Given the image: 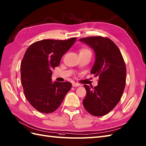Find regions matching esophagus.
Segmentation results:
<instances>
[{"label":"esophagus","instance_id":"obj_1","mask_svg":"<svg viewBox=\"0 0 146 146\" xmlns=\"http://www.w3.org/2000/svg\"><path fill=\"white\" fill-rule=\"evenodd\" d=\"M80 85H81V84L80 83H73L72 84V86L73 87H77V86H79Z\"/></svg>","mask_w":146,"mask_h":146}]
</instances>
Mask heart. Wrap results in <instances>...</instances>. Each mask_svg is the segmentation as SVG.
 Listing matches in <instances>:
<instances>
[{
  "instance_id": "heart-1",
  "label": "heart",
  "mask_w": 146,
  "mask_h": 146,
  "mask_svg": "<svg viewBox=\"0 0 146 146\" xmlns=\"http://www.w3.org/2000/svg\"><path fill=\"white\" fill-rule=\"evenodd\" d=\"M90 52V51L89 49H88L86 48H81L80 50V52Z\"/></svg>"
}]
</instances>
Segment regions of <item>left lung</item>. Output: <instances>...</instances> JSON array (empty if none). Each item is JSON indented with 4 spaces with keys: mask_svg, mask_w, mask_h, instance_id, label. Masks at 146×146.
Instances as JSON below:
<instances>
[{
    "mask_svg": "<svg viewBox=\"0 0 146 146\" xmlns=\"http://www.w3.org/2000/svg\"><path fill=\"white\" fill-rule=\"evenodd\" d=\"M95 53L91 74L99 76L94 88L84 85L86 90L83 106L91 114L102 116L109 113L119 102L126 85V67L119 49L106 37L89 36L79 40Z\"/></svg>",
    "mask_w": 146,
    "mask_h": 146,
    "instance_id": "1",
    "label": "left lung"
}]
</instances>
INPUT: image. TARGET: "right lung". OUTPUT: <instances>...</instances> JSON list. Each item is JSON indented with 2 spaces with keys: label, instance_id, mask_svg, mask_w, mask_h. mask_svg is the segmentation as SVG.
Wrapping results in <instances>:
<instances>
[{
  "label": "right lung",
  "instance_id": "add662e5",
  "mask_svg": "<svg viewBox=\"0 0 146 146\" xmlns=\"http://www.w3.org/2000/svg\"><path fill=\"white\" fill-rule=\"evenodd\" d=\"M76 40H42L32 44L25 52L20 68L23 89L26 99L40 113L56 110L72 88L68 81L53 82L52 70L59 65Z\"/></svg>",
  "mask_w": 146,
  "mask_h": 146
}]
</instances>
